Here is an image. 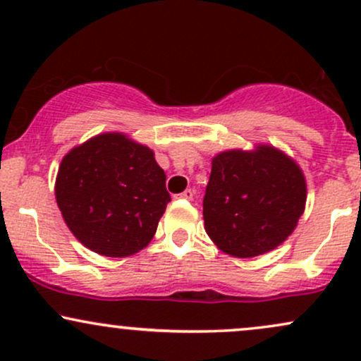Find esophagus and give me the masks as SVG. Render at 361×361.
Segmentation results:
<instances>
[{"label":"esophagus","instance_id":"esophagus-1","mask_svg":"<svg viewBox=\"0 0 361 361\" xmlns=\"http://www.w3.org/2000/svg\"><path fill=\"white\" fill-rule=\"evenodd\" d=\"M193 195H195L193 190L188 188V190H185L183 193L175 195V198H181V200H193Z\"/></svg>","mask_w":361,"mask_h":361}]
</instances>
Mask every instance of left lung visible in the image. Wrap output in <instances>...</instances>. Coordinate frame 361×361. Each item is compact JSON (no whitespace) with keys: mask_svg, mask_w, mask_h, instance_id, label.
I'll list each match as a JSON object with an SVG mask.
<instances>
[{"mask_svg":"<svg viewBox=\"0 0 361 361\" xmlns=\"http://www.w3.org/2000/svg\"><path fill=\"white\" fill-rule=\"evenodd\" d=\"M302 169L280 149L258 144L212 157L204 197L205 233L234 258H255L279 247L305 210Z\"/></svg>","mask_w":361,"mask_h":361,"instance_id":"1","label":"left lung"}]
</instances>
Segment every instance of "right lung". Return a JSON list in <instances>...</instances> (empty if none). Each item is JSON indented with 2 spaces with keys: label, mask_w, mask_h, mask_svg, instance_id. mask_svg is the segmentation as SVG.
I'll return each mask as SVG.
<instances>
[{
  "label": "right lung",
  "mask_w": 361,
  "mask_h": 361,
  "mask_svg": "<svg viewBox=\"0 0 361 361\" xmlns=\"http://www.w3.org/2000/svg\"><path fill=\"white\" fill-rule=\"evenodd\" d=\"M54 192L74 238L109 258L144 250L171 200L152 149L122 132L73 147L62 157Z\"/></svg>",
  "instance_id": "1"
}]
</instances>
